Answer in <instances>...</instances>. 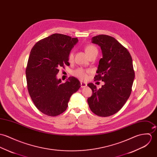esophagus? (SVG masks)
<instances>
[{"label":"esophagus","instance_id":"esophagus-1","mask_svg":"<svg viewBox=\"0 0 157 157\" xmlns=\"http://www.w3.org/2000/svg\"><path fill=\"white\" fill-rule=\"evenodd\" d=\"M87 84L85 82H81V88H84V87H87Z\"/></svg>","mask_w":157,"mask_h":157}]
</instances>
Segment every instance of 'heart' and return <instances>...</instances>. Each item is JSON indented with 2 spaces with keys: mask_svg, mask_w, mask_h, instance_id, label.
Returning <instances> with one entry per match:
<instances>
[{
  "mask_svg": "<svg viewBox=\"0 0 157 157\" xmlns=\"http://www.w3.org/2000/svg\"><path fill=\"white\" fill-rule=\"evenodd\" d=\"M86 52L87 53V55L89 56L94 53H98V49L94 46L88 45L86 48ZM73 58V52H70L69 55V61H71ZM73 75L81 79H85L87 78V71L82 68H79V69H77L76 70H74L73 71Z\"/></svg>",
  "mask_w": 157,
  "mask_h": 157,
  "instance_id": "heart-1",
  "label": "heart"
}]
</instances>
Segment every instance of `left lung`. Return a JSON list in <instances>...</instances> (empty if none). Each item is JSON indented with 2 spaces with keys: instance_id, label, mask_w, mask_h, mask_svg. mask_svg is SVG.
Returning a JSON list of instances; mask_svg holds the SVG:
<instances>
[{
  "instance_id": "8db88e82",
  "label": "left lung",
  "mask_w": 157,
  "mask_h": 157,
  "mask_svg": "<svg viewBox=\"0 0 157 157\" xmlns=\"http://www.w3.org/2000/svg\"><path fill=\"white\" fill-rule=\"evenodd\" d=\"M91 41L102 53L94 81L102 80L105 84L98 89L93 83L88 84L93 94L87 102L96 115L108 117L117 113L130 96L135 77L132 59L127 49L113 36L97 35Z\"/></svg>"
}]
</instances>
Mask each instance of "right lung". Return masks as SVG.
Instances as JSON below:
<instances>
[{"label":"right lung","mask_w":157,"mask_h":157,"mask_svg":"<svg viewBox=\"0 0 157 157\" xmlns=\"http://www.w3.org/2000/svg\"><path fill=\"white\" fill-rule=\"evenodd\" d=\"M78 41V38L53 34L38 41L31 51L26 69L27 87L35 106L46 115L64 112L71 96L81 87L73 76L64 83L56 78L59 67L70 65L69 55Z\"/></svg>","instance_id":"obj_1"}]
</instances>
